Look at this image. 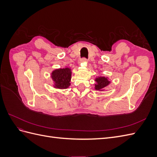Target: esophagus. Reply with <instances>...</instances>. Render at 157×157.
<instances>
[{
    "label": "esophagus",
    "instance_id": "1",
    "mask_svg": "<svg viewBox=\"0 0 157 157\" xmlns=\"http://www.w3.org/2000/svg\"><path fill=\"white\" fill-rule=\"evenodd\" d=\"M81 61H82V62H86V61H87V59L85 58H82Z\"/></svg>",
    "mask_w": 157,
    "mask_h": 157
}]
</instances>
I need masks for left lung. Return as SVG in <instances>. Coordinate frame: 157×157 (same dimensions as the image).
Wrapping results in <instances>:
<instances>
[{
  "instance_id": "8db88e82",
  "label": "left lung",
  "mask_w": 157,
  "mask_h": 157,
  "mask_svg": "<svg viewBox=\"0 0 157 157\" xmlns=\"http://www.w3.org/2000/svg\"><path fill=\"white\" fill-rule=\"evenodd\" d=\"M96 84H95V89L99 91H103V88L110 84V81L108 80L107 77H98L95 79Z\"/></svg>"
}]
</instances>
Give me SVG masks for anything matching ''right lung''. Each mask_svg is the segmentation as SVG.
Instances as JSON below:
<instances>
[{
    "label": "right lung",
    "instance_id": "1",
    "mask_svg": "<svg viewBox=\"0 0 157 157\" xmlns=\"http://www.w3.org/2000/svg\"><path fill=\"white\" fill-rule=\"evenodd\" d=\"M71 69L66 67L52 71L51 77L54 81V87L58 89H66L71 85Z\"/></svg>",
    "mask_w": 157,
    "mask_h": 157
}]
</instances>
